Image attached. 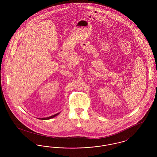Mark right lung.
<instances>
[{
  "label": "right lung",
  "instance_id": "right-lung-1",
  "mask_svg": "<svg viewBox=\"0 0 157 157\" xmlns=\"http://www.w3.org/2000/svg\"><path fill=\"white\" fill-rule=\"evenodd\" d=\"M59 114V113H56V114H55V115H52V116H51V117H47V118H42V120H49V119H51V118H54L55 117H56V116H57Z\"/></svg>",
  "mask_w": 157,
  "mask_h": 157
}]
</instances>
